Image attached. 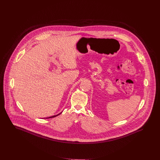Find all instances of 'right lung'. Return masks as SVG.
Instances as JSON below:
<instances>
[{
	"label": "right lung",
	"mask_w": 160,
	"mask_h": 160,
	"mask_svg": "<svg viewBox=\"0 0 160 160\" xmlns=\"http://www.w3.org/2000/svg\"><path fill=\"white\" fill-rule=\"evenodd\" d=\"M60 113H59V114H58V115H54V116H52V117H48V118H53V117H56L57 115H60Z\"/></svg>",
	"instance_id": "right-lung-1"
}]
</instances>
